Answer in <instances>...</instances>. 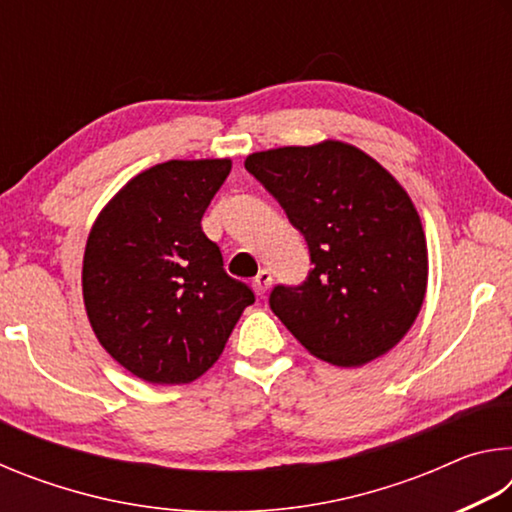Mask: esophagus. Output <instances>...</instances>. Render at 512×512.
Returning <instances> with one entry per match:
<instances>
[{
	"mask_svg": "<svg viewBox=\"0 0 512 512\" xmlns=\"http://www.w3.org/2000/svg\"><path fill=\"white\" fill-rule=\"evenodd\" d=\"M271 282H273V275H271V271H268V268H262V271H259V273L255 275L253 289H255V293H257L259 298H262L264 293H266V289L271 287Z\"/></svg>",
	"mask_w": 512,
	"mask_h": 512,
	"instance_id": "obj_1",
	"label": "esophagus"
}]
</instances>
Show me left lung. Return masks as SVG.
Masks as SVG:
<instances>
[{
	"label": "left lung",
	"instance_id": "left-lung-1",
	"mask_svg": "<svg viewBox=\"0 0 512 512\" xmlns=\"http://www.w3.org/2000/svg\"><path fill=\"white\" fill-rule=\"evenodd\" d=\"M248 173L305 235L314 268L275 284L268 305L318 359L354 368L400 343L427 291V241L409 194L343 142L246 158Z\"/></svg>",
	"mask_w": 512,
	"mask_h": 512
}]
</instances>
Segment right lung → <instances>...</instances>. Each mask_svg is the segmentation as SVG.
I'll use <instances>...</instances> for the list:
<instances>
[{
    "label": "right lung",
    "instance_id": "obj_1",
    "mask_svg": "<svg viewBox=\"0 0 512 512\" xmlns=\"http://www.w3.org/2000/svg\"><path fill=\"white\" fill-rule=\"evenodd\" d=\"M230 160H169L106 205L83 257L90 325L112 359L149 384H189L221 357L255 293L225 273L201 219Z\"/></svg>",
    "mask_w": 512,
    "mask_h": 512
}]
</instances>
